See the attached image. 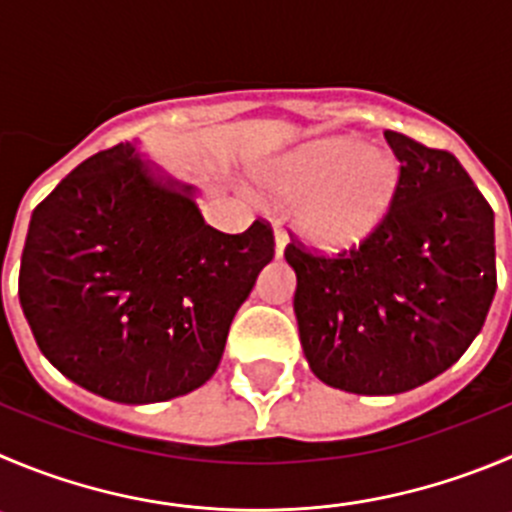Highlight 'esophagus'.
<instances>
[{
	"label": "esophagus",
	"mask_w": 512,
	"mask_h": 512,
	"mask_svg": "<svg viewBox=\"0 0 512 512\" xmlns=\"http://www.w3.org/2000/svg\"><path fill=\"white\" fill-rule=\"evenodd\" d=\"M285 245H288V234H285L283 229H275V255L283 257Z\"/></svg>",
	"instance_id": "34e87169"
}]
</instances>
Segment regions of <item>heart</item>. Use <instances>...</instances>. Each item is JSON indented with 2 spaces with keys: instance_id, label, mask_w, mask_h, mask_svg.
I'll use <instances>...</instances> for the list:
<instances>
[{
  "instance_id": "1",
  "label": "heart",
  "mask_w": 512,
  "mask_h": 512,
  "mask_svg": "<svg viewBox=\"0 0 512 512\" xmlns=\"http://www.w3.org/2000/svg\"><path fill=\"white\" fill-rule=\"evenodd\" d=\"M394 184V166L351 138L295 148L265 174L270 191L313 204L308 224L323 242L356 240L374 227L389 207Z\"/></svg>"
}]
</instances>
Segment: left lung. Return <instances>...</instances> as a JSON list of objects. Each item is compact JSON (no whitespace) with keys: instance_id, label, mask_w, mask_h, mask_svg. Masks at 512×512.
I'll return each instance as SVG.
<instances>
[{"instance_id":"left-lung-1","label":"left lung","mask_w":512,"mask_h":512,"mask_svg":"<svg viewBox=\"0 0 512 512\" xmlns=\"http://www.w3.org/2000/svg\"><path fill=\"white\" fill-rule=\"evenodd\" d=\"M391 204L358 245L293 240L295 315L310 371L351 394H401L470 348L498 288L495 214L460 161L396 131Z\"/></svg>"}]
</instances>
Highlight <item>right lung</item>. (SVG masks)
Segmentation results:
<instances>
[{
    "label": "right lung",
    "mask_w": 512,
    "mask_h": 512,
    "mask_svg": "<svg viewBox=\"0 0 512 512\" xmlns=\"http://www.w3.org/2000/svg\"><path fill=\"white\" fill-rule=\"evenodd\" d=\"M275 257L270 222L224 234L184 191L103 148L35 207L19 303L47 361L123 404L166 401L212 379L234 313Z\"/></svg>",
    "instance_id": "1"
}]
</instances>
